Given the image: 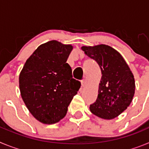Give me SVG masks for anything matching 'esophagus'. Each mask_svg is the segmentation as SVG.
Returning a JSON list of instances; mask_svg holds the SVG:
<instances>
[{
  "label": "esophagus",
  "instance_id": "34e87169",
  "mask_svg": "<svg viewBox=\"0 0 149 149\" xmlns=\"http://www.w3.org/2000/svg\"><path fill=\"white\" fill-rule=\"evenodd\" d=\"M81 85H82L83 87H84V86H86V79H84V80H82V81H81Z\"/></svg>",
  "mask_w": 149,
  "mask_h": 149
}]
</instances>
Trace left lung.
Wrapping results in <instances>:
<instances>
[{"mask_svg":"<svg viewBox=\"0 0 149 149\" xmlns=\"http://www.w3.org/2000/svg\"><path fill=\"white\" fill-rule=\"evenodd\" d=\"M81 49L98 63L102 74L98 98L90 104V111L102 119H114L132 101L135 91L132 72L122 55L110 46H84Z\"/></svg>","mask_w":149,"mask_h":149,"instance_id":"8db88e82","label":"left lung"}]
</instances>
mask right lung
Masks as SVG:
<instances>
[{
  "label": "right lung",
  "mask_w": 149,
  "mask_h": 149,
  "mask_svg": "<svg viewBox=\"0 0 149 149\" xmlns=\"http://www.w3.org/2000/svg\"><path fill=\"white\" fill-rule=\"evenodd\" d=\"M72 48L55 40L39 46L19 75L24 102L30 113L44 124L56 123L64 118L81 87L66 63Z\"/></svg>",
  "instance_id": "add662e5"
}]
</instances>
